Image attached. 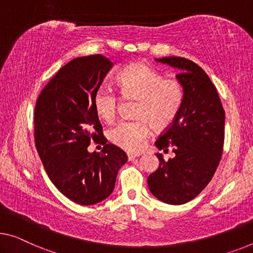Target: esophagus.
I'll return each instance as SVG.
<instances>
[{"label":"esophagus","mask_w":253,"mask_h":253,"mask_svg":"<svg viewBox=\"0 0 253 253\" xmlns=\"http://www.w3.org/2000/svg\"><path fill=\"white\" fill-rule=\"evenodd\" d=\"M139 157V154H136V153H131V152H128L127 153V158H128V160H134L135 158H138Z\"/></svg>","instance_id":"obj_1"}]
</instances>
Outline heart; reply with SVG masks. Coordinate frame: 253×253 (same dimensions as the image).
<instances>
[{
	"instance_id": "obj_1",
	"label": "heart",
	"mask_w": 253,
	"mask_h": 253,
	"mask_svg": "<svg viewBox=\"0 0 253 253\" xmlns=\"http://www.w3.org/2000/svg\"><path fill=\"white\" fill-rule=\"evenodd\" d=\"M119 90L125 100H136L133 115L136 119L124 120L109 130V139L130 152L141 151L156 129L170 127L178 116L185 97V89L177 78H164L152 68L135 63L124 69L117 78ZM96 114L104 122L115 120L119 97L114 90L100 87L93 99Z\"/></svg>"
}]
</instances>
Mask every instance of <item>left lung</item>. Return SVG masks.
Listing matches in <instances>:
<instances>
[{"mask_svg":"<svg viewBox=\"0 0 253 253\" xmlns=\"http://www.w3.org/2000/svg\"><path fill=\"white\" fill-rule=\"evenodd\" d=\"M156 61L179 70L185 97L178 116L156 141L159 150L172 148L175 157L148 177L154 197L168 205H184L201 193L219 165L225 138V111L212 82L201 67L180 56Z\"/></svg>","mask_w":253,"mask_h":253,"instance_id":"8db88e82","label":"left lung"}]
</instances>
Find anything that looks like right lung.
<instances>
[{"label":"right lung","instance_id":"obj_1","mask_svg":"<svg viewBox=\"0 0 253 253\" xmlns=\"http://www.w3.org/2000/svg\"><path fill=\"white\" fill-rule=\"evenodd\" d=\"M114 62L101 54L81 56L63 66L41 92L35 107V144L51 182L82 206L103 201L126 164L124 151L107 144L93 99ZM90 140L104 145L89 154Z\"/></svg>","mask_w":253,"mask_h":253}]
</instances>
